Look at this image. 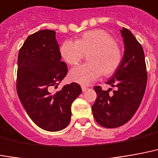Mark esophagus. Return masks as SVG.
Instances as JSON below:
<instances>
[{
	"label": "esophagus",
	"instance_id": "1",
	"mask_svg": "<svg viewBox=\"0 0 158 158\" xmlns=\"http://www.w3.org/2000/svg\"><path fill=\"white\" fill-rule=\"evenodd\" d=\"M88 89V88L87 87H85V86H82V91L83 92H85V91H86Z\"/></svg>",
	"mask_w": 158,
	"mask_h": 158
}]
</instances>
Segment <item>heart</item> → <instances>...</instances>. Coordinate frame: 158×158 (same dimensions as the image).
<instances>
[{
	"instance_id": "obj_1",
	"label": "heart",
	"mask_w": 158,
	"mask_h": 158,
	"mask_svg": "<svg viewBox=\"0 0 158 158\" xmlns=\"http://www.w3.org/2000/svg\"><path fill=\"white\" fill-rule=\"evenodd\" d=\"M60 55L68 64L76 65L87 55V64L70 70L69 79L81 85H89L100 78L111 76L121 66L123 53L108 31L94 29L84 32L77 41L67 40L60 47Z\"/></svg>"
}]
</instances>
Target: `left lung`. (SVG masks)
<instances>
[{
  "label": "left lung",
  "instance_id": "left-lung-1",
  "mask_svg": "<svg viewBox=\"0 0 158 158\" xmlns=\"http://www.w3.org/2000/svg\"><path fill=\"white\" fill-rule=\"evenodd\" d=\"M121 33L125 46L122 63L106 82L116 89L109 94L110 89L103 90L100 86L94 88L97 98L92 106L93 115L97 123L106 128L121 127L132 118L142 100L148 81L142 47L130 30L123 27Z\"/></svg>",
  "mask_w": 158,
  "mask_h": 158
}]
</instances>
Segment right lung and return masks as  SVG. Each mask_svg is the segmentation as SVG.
Listing matches in <instances>:
<instances>
[{"mask_svg":"<svg viewBox=\"0 0 158 158\" xmlns=\"http://www.w3.org/2000/svg\"><path fill=\"white\" fill-rule=\"evenodd\" d=\"M61 58L55 31L47 29L28 36L18 53V97L31 121L48 131L67 127L71 105L82 92L77 83L64 85L55 94L49 92L67 75V64Z\"/></svg>","mask_w":158,"mask_h":158,"instance_id":"obj_1","label":"right lung"}]
</instances>
